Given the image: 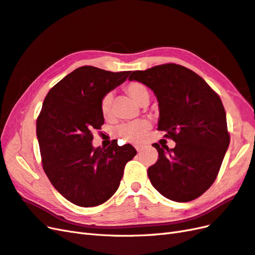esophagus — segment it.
<instances>
[{
    "label": "esophagus",
    "instance_id": "obj_1",
    "mask_svg": "<svg viewBox=\"0 0 255 255\" xmlns=\"http://www.w3.org/2000/svg\"><path fill=\"white\" fill-rule=\"evenodd\" d=\"M134 147H135V149H136V151H137V152H140V151L144 148V145L136 144V145H134Z\"/></svg>",
    "mask_w": 255,
    "mask_h": 255
}]
</instances>
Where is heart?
<instances>
[{"label":"heart","instance_id":"b5f03b06","mask_svg":"<svg viewBox=\"0 0 255 255\" xmlns=\"http://www.w3.org/2000/svg\"><path fill=\"white\" fill-rule=\"evenodd\" d=\"M125 92L128 96L131 97L135 103L143 106L149 99V92L146 85L139 81L128 82L125 86ZM100 110L106 120L112 118V94L108 93L100 101ZM151 124L148 120H139L131 123H126L116 129V133L121 139L131 143H139L145 139L149 130Z\"/></svg>","mask_w":255,"mask_h":255}]
</instances>
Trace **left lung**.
Masks as SVG:
<instances>
[{
  "label": "left lung",
  "instance_id": "1",
  "mask_svg": "<svg viewBox=\"0 0 255 255\" xmlns=\"http://www.w3.org/2000/svg\"><path fill=\"white\" fill-rule=\"evenodd\" d=\"M129 80L154 91L158 130L176 143L171 149L152 144L159 158L147 170L151 185L172 201L195 200L214 184L230 144L219 95L194 71L174 63L134 70Z\"/></svg>",
  "mask_w": 255,
  "mask_h": 255
}]
</instances>
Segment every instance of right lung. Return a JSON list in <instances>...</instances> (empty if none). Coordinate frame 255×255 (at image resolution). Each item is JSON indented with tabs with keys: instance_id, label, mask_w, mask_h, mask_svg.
<instances>
[{
	"instance_id": "add662e5",
	"label": "right lung",
	"mask_w": 255,
	"mask_h": 255,
	"mask_svg": "<svg viewBox=\"0 0 255 255\" xmlns=\"http://www.w3.org/2000/svg\"><path fill=\"white\" fill-rule=\"evenodd\" d=\"M131 71L82 66L49 91L36 122L43 171L65 199L81 207L108 201L119 189L126 163L136 150L118 141L94 148V130L105 119L100 101Z\"/></svg>"
}]
</instances>
